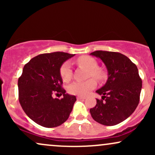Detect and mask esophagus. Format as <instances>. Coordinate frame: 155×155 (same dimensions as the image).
Here are the masks:
<instances>
[{"label": "esophagus", "instance_id": "1", "mask_svg": "<svg viewBox=\"0 0 155 155\" xmlns=\"http://www.w3.org/2000/svg\"><path fill=\"white\" fill-rule=\"evenodd\" d=\"M76 97H77V99H79V100H84L85 99L84 97H83V96H80V95L77 96Z\"/></svg>", "mask_w": 155, "mask_h": 155}]
</instances>
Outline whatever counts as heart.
Returning a JSON list of instances; mask_svg holds the SVG:
<instances>
[{
    "instance_id": "b5f03b06",
    "label": "heart",
    "mask_w": 155,
    "mask_h": 155,
    "mask_svg": "<svg viewBox=\"0 0 155 155\" xmlns=\"http://www.w3.org/2000/svg\"><path fill=\"white\" fill-rule=\"evenodd\" d=\"M76 63L79 66L89 70L88 77H94L96 80L101 81L105 78L104 72L97 67V61L90 56H81L76 60ZM60 75L63 81L68 82L71 79L72 71L71 65L66 61L62 64L60 68ZM96 81L93 78H90L84 81H74L68 87L70 94L76 95H87L96 87Z\"/></svg>"
}]
</instances>
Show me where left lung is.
<instances>
[{
  "mask_svg": "<svg viewBox=\"0 0 155 155\" xmlns=\"http://www.w3.org/2000/svg\"><path fill=\"white\" fill-rule=\"evenodd\" d=\"M92 55L104 62L108 70L106 84L96 92V99L90 111L93 120L101 124L113 126L123 122L133 113L140 101L142 80L136 64L120 52L95 51Z\"/></svg>",
  "mask_w": 155,
  "mask_h": 155,
  "instance_id": "1",
  "label": "left lung"
}]
</instances>
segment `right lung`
Instances as JSON below:
<instances>
[{"instance_id":"1","label":"right lung","mask_w":155,"mask_h":155,"mask_svg":"<svg viewBox=\"0 0 155 155\" xmlns=\"http://www.w3.org/2000/svg\"><path fill=\"white\" fill-rule=\"evenodd\" d=\"M74 55L61 51L41 54L23 68L18 79L19 104L25 113L39 125L58 127L69 117L76 98L65 94L60 68ZM54 94H63L64 97L53 99Z\"/></svg>"}]
</instances>
